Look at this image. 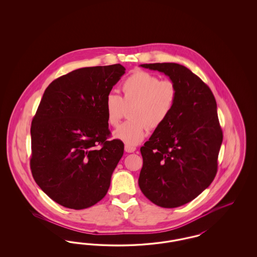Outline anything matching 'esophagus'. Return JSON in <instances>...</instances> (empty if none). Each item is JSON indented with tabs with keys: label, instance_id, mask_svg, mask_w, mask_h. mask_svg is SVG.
Here are the masks:
<instances>
[{
	"label": "esophagus",
	"instance_id": "obj_1",
	"mask_svg": "<svg viewBox=\"0 0 257 257\" xmlns=\"http://www.w3.org/2000/svg\"><path fill=\"white\" fill-rule=\"evenodd\" d=\"M135 150H136V147H129V146H125V151L127 153H133Z\"/></svg>",
	"mask_w": 257,
	"mask_h": 257
}]
</instances>
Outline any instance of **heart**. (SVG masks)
<instances>
[{
  "mask_svg": "<svg viewBox=\"0 0 257 257\" xmlns=\"http://www.w3.org/2000/svg\"><path fill=\"white\" fill-rule=\"evenodd\" d=\"M123 96L110 93L105 99L104 110L107 123L116 127L126 109L130 121L114 131L113 138L133 147L141 144L151 129L159 128L169 118L178 97L177 86L170 80L161 81L155 74L138 70L121 85Z\"/></svg>",
  "mask_w": 257,
  "mask_h": 257,
  "instance_id": "obj_1",
  "label": "heart"
}]
</instances>
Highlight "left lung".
Segmentation results:
<instances>
[{"label":"left lung","instance_id":"1","mask_svg":"<svg viewBox=\"0 0 257 257\" xmlns=\"http://www.w3.org/2000/svg\"><path fill=\"white\" fill-rule=\"evenodd\" d=\"M141 66L169 76L178 97L169 118L141 147L144 165L139 186L154 204L179 207L200 195L216 176L222 143L216 99L209 86L181 64Z\"/></svg>","mask_w":257,"mask_h":257}]
</instances>
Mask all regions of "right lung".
Returning a JSON list of instances; mask_svg holds the SVG:
<instances>
[{
    "instance_id": "1",
    "label": "right lung",
    "mask_w": 257,
    "mask_h": 257,
    "mask_svg": "<svg viewBox=\"0 0 257 257\" xmlns=\"http://www.w3.org/2000/svg\"><path fill=\"white\" fill-rule=\"evenodd\" d=\"M121 64L76 69L45 89L31 127V170L40 189L61 206L90 207L106 196L124 145L108 141L105 99Z\"/></svg>"
}]
</instances>
